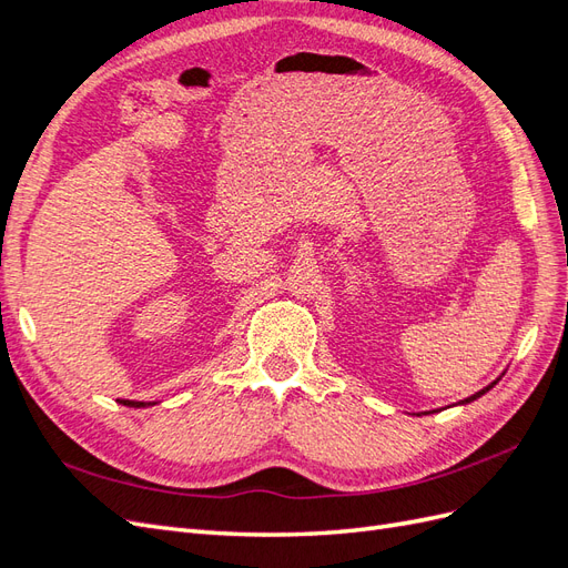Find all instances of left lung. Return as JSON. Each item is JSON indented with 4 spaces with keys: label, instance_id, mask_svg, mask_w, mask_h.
I'll list each match as a JSON object with an SVG mask.
<instances>
[{
    "label": "left lung",
    "instance_id": "8db88e82",
    "mask_svg": "<svg viewBox=\"0 0 568 568\" xmlns=\"http://www.w3.org/2000/svg\"><path fill=\"white\" fill-rule=\"evenodd\" d=\"M497 382H500V379H495V382H493V384H488V386H486V388H480V390H478V393H474V395H469V398H464V400H462V403H457V405H467V403H474V400H476V398H480V395H484V393H488V390H490V388H493V386H495V384H497ZM422 415H428V412H422Z\"/></svg>",
    "mask_w": 568,
    "mask_h": 568
}]
</instances>
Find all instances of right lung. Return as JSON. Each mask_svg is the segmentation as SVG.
<instances>
[{"label": "right lung", "mask_w": 568, "mask_h": 568, "mask_svg": "<svg viewBox=\"0 0 568 568\" xmlns=\"http://www.w3.org/2000/svg\"><path fill=\"white\" fill-rule=\"evenodd\" d=\"M123 405H128V407H146V405H156V403H142V400H120Z\"/></svg>", "instance_id": "1"}]
</instances>
